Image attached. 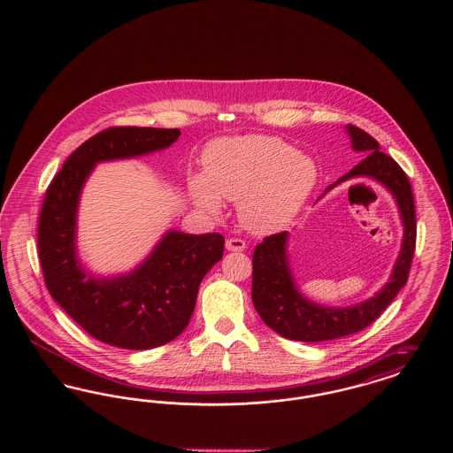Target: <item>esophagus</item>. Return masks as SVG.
<instances>
[{"label": "esophagus", "instance_id": "1", "mask_svg": "<svg viewBox=\"0 0 453 453\" xmlns=\"http://www.w3.org/2000/svg\"><path fill=\"white\" fill-rule=\"evenodd\" d=\"M244 248H246V242L242 241V239H237V237H231V239H227L226 241V250L227 251H244Z\"/></svg>", "mask_w": 453, "mask_h": 453}]
</instances>
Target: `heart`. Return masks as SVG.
<instances>
[{
	"mask_svg": "<svg viewBox=\"0 0 453 453\" xmlns=\"http://www.w3.org/2000/svg\"><path fill=\"white\" fill-rule=\"evenodd\" d=\"M205 173H194L188 190L205 212L219 214L222 196L239 203L242 226L272 234L288 226L312 194L318 166L275 135H239L212 141L203 154Z\"/></svg>",
	"mask_w": 453,
	"mask_h": 453,
	"instance_id": "heart-1",
	"label": "heart"
}]
</instances>
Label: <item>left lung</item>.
Masks as SVG:
<instances>
[{
	"label": "left lung",
	"mask_w": 453,
	"mask_h": 453,
	"mask_svg": "<svg viewBox=\"0 0 453 453\" xmlns=\"http://www.w3.org/2000/svg\"><path fill=\"white\" fill-rule=\"evenodd\" d=\"M346 132L351 139L353 151L362 152L365 157L327 187L324 195L353 178H372L379 181L394 196L399 209L404 227L401 251L388 283L377 290L373 297L355 305L329 307L307 299L299 290L288 261V233L265 237L253 253L251 299L263 323L288 340L319 343L365 329L386 311L397 292L406 285L410 275L416 246V214L410 180L390 156L380 151L379 142L365 130L348 124Z\"/></svg>",
	"instance_id": "1"
}]
</instances>
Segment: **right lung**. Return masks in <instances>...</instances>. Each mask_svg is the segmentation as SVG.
I'll use <instances>...</instances> for the list:
<instances>
[{"label":"right lung","mask_w":453,"mask_h":453,"mask_svg":"<svg viewBox=\"0 0 453 453\" xmlns=\"http://www.w3.org/2000/svg\"><path fill=\"white\" fill-rule=\"evenodd\" d=\"M178 129L111 127L73 152L50 181L39 219V258L49 294L88 334L107 345L150 349L190 321L200 281L224 255L219 233L168 231L134 270L100 277L78 257V207L95 166L170 148Z\"/></svg>","instance_id":"obj_1"}]
</instances>
